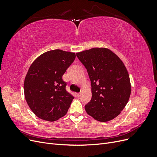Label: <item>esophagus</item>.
I'll use <instances>...</instances> for the list:
<instances>
[{
  "mask_svg": "<svg viewBox=\"0 0 157 157\" xmlns=\"http://www.w3.org/2000/svg\"><path fill=\"white\" fill-rule=\"evenodd\" d=\"M80 94H80V93L77 94V97H80Z\"/></svg>",
  "mask_w": 157,
  "mask_h": 157,
  "instance_id": "1",
  "label": "esophagus"
}]
</instances>
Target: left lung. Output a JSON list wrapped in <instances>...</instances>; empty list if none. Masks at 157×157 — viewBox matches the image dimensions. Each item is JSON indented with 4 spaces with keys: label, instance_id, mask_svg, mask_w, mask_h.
<instances>
[{
    "label": "left lung",
    "instance_id": "8db88e82",
    "mask_svg": "<svg viewBox=\"0 0 157 157\" xmlns=\"http://www.w3.org/2000/svg\"><path fill=\"white\" fill-rule=\"evenodd\" d=\"M87 69L92 99L85 105L90 116L100 122L117 117L129 100L131 84L122 60L109 49L94 48L77 53Z\"/></svg>",
    "mask_w": 157,
    "mask_h": 157
}]
</instances>
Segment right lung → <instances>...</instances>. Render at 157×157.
Returning a JSON list of instances; mask_svg holds the SVG:
<instances>
[{
  "label": "right lung",
  "instance_id": "right-lung-1",
  "mask_svg": "<svg viewBox=\"0 0 157 157\" xmlns=\"http://www.w3.org/2000/svg\"><path fill=\"white\" fill-rule=\"evenodd\" d=\"M76 58L75 53L50 50L33 61L24 81L28 105L42 120L53 122L67 113L74 97L65 89L62 77Z\"/></svg>",
  "mask_w": 157,
  "mask_h": 157
}]
</instances>
